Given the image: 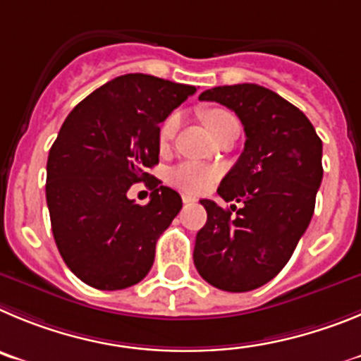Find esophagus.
<instances>
[{
	"mask_svg": "<svg viewBox=\"0 0 361 361\" xmlns=\"http://www.w3.org/2000/svg\"><path fill=\"white\" fill-rule=\"evenodd\" d=\"M181 200H183V203H196V197L190 196V194H181Z\"/></svg>",
	"mask_w": 361,
	"mask_h": 361,
	"instance_id": "1",
	"label": "esophagus"
}]
</instances>
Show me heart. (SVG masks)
<instances>
[{
  "label": "heart",
  "instance_id": "1",
  "mask_svg": "<svg viewBox=\"0 0 361 361\" xmlns=\"http://www.w3.org/2000/svg\"><path fill=\"white\" fill-rule=\"evenodd\" d=\"M230 118H233L232 113H228L226 109H210L203 115V122L207 126V129L210 131V135L217 131L221 126L228 122ZM178 115L173 113L169 115L167 118L161 122L160 131H158V144L160 147H167L171 144V140L176 135L178 129ZM217 178V171L212 167H207V165L194 164V161H185V164L174 167L171 173H169V180L174 187L181 188V190H187V192H204L212 187V183Z\"/></svg>",
  "mask_w": 361,
  "mask_h": 361
}]
</instances>
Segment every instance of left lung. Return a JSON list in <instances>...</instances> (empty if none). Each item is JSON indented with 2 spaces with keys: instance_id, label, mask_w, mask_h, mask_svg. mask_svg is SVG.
I'll return each instance as SVG.
<instances>
[{
  "instance_id": "8db88e82",
  "label": "left lung",
  "mask_w": 361,
  "mask_h": 361,
  "mask_svg": "<svg viewBox=\"0 0 361 361\" xmlns=\"http://www.w3.org/2000/svg\"><path fill=\"white\" fill-rule=\"evenodd\" d=\"M200 100L232 109L246 142L217 188L243 207L232 217L201 200L207 223L196 235L194 264L214 288L252 291L284 268L310 225L324 176L322 140L300 109L259 84L217 86Z\"/></svg>"
}]
</instances>
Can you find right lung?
I'll return each instance as SVG.
<instances>
[{"label":"right lung","mask_w":361,"mask_h":361,"mask_svg":"<svg viewBox=\"0 0 361 361\" xmlns=\"http://www.w3.org/2000/svg\"><path fill=\"white\" fill-rule=\"evenodd\" d=\"M194 93L187 84L128 73L64 120L48 154L47 203L61 257L87 286L124 290L149 274L181 197L147 171L158 164L160 124ZM140 180L152 188L147 205L127 197Z\"/></svg>","instance_id":"add662e5"}]
</instances>
